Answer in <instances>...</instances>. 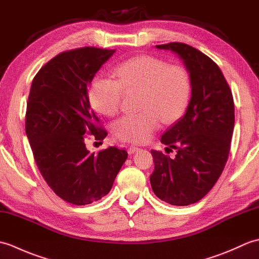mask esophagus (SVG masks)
Returning a JSON list of instances; mask_svg holds the SVG:
<instances>
[{"mask_svg": "<svg viewBox=\"0 0 259 259\" xmlns=\"http://www.w3.org/2000/svg\"><path fill=\"white\" fill-rule=\"evenodd\" d=\"M141 149L138 147H129L128 148V153H129V155H133V153H136V152H138Z\"/></svg>", "mask_w": 259, "mask_h": 259, "instance_id": "esophagus-1", "label": "esophagus"}]
</instances>
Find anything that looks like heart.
<instances>
[{"mask_svg":"<svg viewBox=\"0 0 259 259\" xmlns=\"http://www.w3.org/2000/svg\"><path fill=\"white\" fill-rule=\"evenodd\" d=\"M118 80L98 78L91 84L89 99L98 112L104 115L118 113L123 91H140L139 107L144 111L124 115L114 123L119 139L131 144L149 140L160 123L178 120L186 111L190 98L188 72L180 65H168L162 60L139 56L115 69Z\"/></svg>","mask_w":259,"mask_h":259,"instance_id":"b5f03b06","label":"heart"}]
</instances>
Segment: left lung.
<instances>
[{"label":"left lung","instance_id":"obj_1","mask_svg":"<svg viewBox=\"0 0 259 259\" xmlns=\"http://www.w3.org/2000/svg\"><path fill=\"white\" fill-rule=\"evenodd\" d=\"M156 48L183 60L191 98L184 117L161 137L163 145L177 150L176 157L151 150L150 184L159 199L188 206L208 194L227 162L235 124L233 93L218 65L197 49L179 42Z\"/></svg>","mask_w":259,"mask_h":259}]
</instances>
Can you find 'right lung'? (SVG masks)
Returning <instances> with one entry per match:
<instances>
[{"mask_svg":"<svg viewBox=\"0 0 259 259\" xmlns=\"http://www.w3.org/2000/svg\"><path fill=\"white\" fill-rule=\"evenodd\" d=\"M115 50L81 48L58 54L32 81L26 103L25 134L36 166L61 199L84 206L111 190L128 152L109 147L87 150L84 136L103 140L88 85Z\"/></svg>","mask_w":259,"mask_h":259,"instance_id":"add662e5","label":"right lung"}]
</instances>
